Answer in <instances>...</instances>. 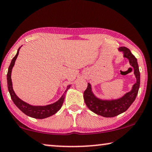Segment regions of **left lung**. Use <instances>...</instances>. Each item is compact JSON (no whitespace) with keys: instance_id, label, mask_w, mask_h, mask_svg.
<instances>
[{"instance_id":"left-lung-1","label":"left lung","mask_w":152,"mask_h":152,"mask_svg":"<svg viewBox=\"0 0 152 152\" xmlns=\"http://www.w3.org/2000/svg\"><path fill=\"white\" fill-rule=\"evenodd\" d=\"M118 50L124 53V58L128 59L129 64L134 68L136 82L134 84L132 91L118 99L102 100L94 95L91 85L88 83L86 90L83 92V99L87 107L93 113L104 117H114L126 111L135 100L140 86V71L137 59L127 47H119Z\"/></svg>"}]
</instances>
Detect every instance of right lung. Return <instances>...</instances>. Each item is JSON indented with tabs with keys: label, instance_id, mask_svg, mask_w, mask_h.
<instances>
[{
	"label": "right lung",
	"instance_id": "obj_1",
	"mask_svg": "<svg viewBox=\"0 0 152 152\" xmlns=\"http://www.w3.org/2000/svg\"><path fill=\"white\" fill-rule=\"evenodd\" d=\"M20 49V47L18 49L17 53L14 58L12 59V62H11L10 66H9L7 75V86L8 90L10 92L11 98L13 102H14V104L23 112V113H25L26 115L29 116L31 117L35 118H39V119H42V118H47L49 116H50L53 115L54 114H56L59 110L61 108V105H62L64 101V97L66 92L70 88L71 85L68 86L66 90L64 93L63 94V95L61 96V97L59 99L58 102L56 103H53V104L45 105V106H34V105H31L28 104L23 101H22L20 99H19L16 96V94H15V92L13 90L12 88V79H11V74H12V68L14 66L15 61H16L18 56L19 53V50Z\"/></svg>",
	"mask_w": 152,
	"mask_h": 152
}]
</instances>
